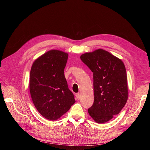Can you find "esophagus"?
Here are the masks:
<instances>
[{"label":"esophagus","mask_w":150,"mask_h":150,"mask_svg":"<svg viewBox=\"0 0 150 150\" xmlns=\"http://www.w3.org/2000/svg\"><path fill=\"white\" fill-rule=\"evenodd\" d=\"M75 96H76V98H77L78 100H80V94L79 93H76Z\"/></svg>","instance_id":"esophagus-1"}]
</instances>
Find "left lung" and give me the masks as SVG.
<instances>
[{"mask_svg":"<svg viewBox=\"0 0 150 150\" xmlns=\"http://www.w3.org/2000/svg\"><path fill=\"white\" fill-rule=\"evenodd\" d=\"M80 58L93 73L94 101L89 114L97 123L108 122L119 114L128 100L125 65L103 49L83 54Z\"/></svg>","mask_w":150,"mask_h":150,"instance_id":"obj_1","label":"left lung"}]
</instances>
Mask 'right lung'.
<instances>
[{
    "label": "right lung",
    "mask_w": 150,
    "mask_h": 150,
    "mask_svg": "<svg viewBox=\"0 0 150 150\" xmlns=\"http://www.w3.org/2000/svg\"><path fill=\"white\" fill-rule=\"evenodd\" d=\"M68 54L52 50L35 61L30 74V92L38 112L50 120L67 112L75 100L64 74Z\"/></svg>",
    "instance_id": "obj_1"
}]
</instances>
